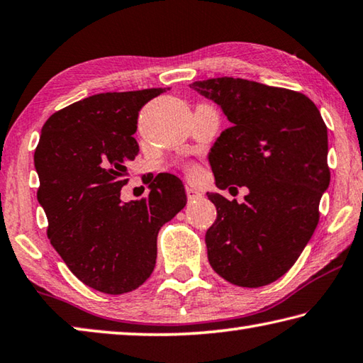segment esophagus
Returning a JSON list of instances; mask_svg holds the SVG:
<instances>
[{
  "label": "esophagus",
  "mask_w": 363,
  "mask_h": 363,
  "mask_svg": "<svg viewBox=\"0 0 363 363\" xmlns=\"http://www.w3.org/2000/svg\"><path fill=\"white\" fill-rule=\"evenodd\" d=\"M186 194H187V200H189V201H195V200H200V199H201V192H200V190L194 189L192 186H187V187H186Z\"/></svg>",
  "instance_id": "34e87169"
}]
</instances>
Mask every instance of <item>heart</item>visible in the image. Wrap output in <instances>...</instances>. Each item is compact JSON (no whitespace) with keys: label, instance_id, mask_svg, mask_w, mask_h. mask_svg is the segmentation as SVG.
<instances>
[{"label":"heart","instance_id":"obj_1","mask_svg":"<svg viewBox=\"0 0 363 363\" xmlns=\"http://www.w3.org/2000/svg\"><path fill=\"white\" fill-rule=\"evenodd\" d=\"M184 169H186V173L190 177H196V176H199V173H200V169H199V167H196V164H186V167H184Z\"/></svg>","mask_w":363,"mask_h":363}]
</instances>
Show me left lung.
<instances>
[{
	"label": "left lung",
	"mask_w": 363,
	"mask_h": 363,
	"mask_svg": "<svg viewBox=\"0 0 363 363\" xmlns=\"http://www.w3.org/2000/svg\"><path fill=\"white\" fill-rule=\"evenodd\" d=\"M233 125L209 154L216 186H246L245 201L208 194L217 219L206 232L208 260L223 279L262 287L286 274L311 240L330 182L327 125L300 91L240 77L196 81Z\"/></svg>",
	"instance_id": "obj_1"
}]
</instances>
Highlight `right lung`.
<instances>
[{"label":"right lung","mask_w":363,"mask_h":363,"mask_svg":"<svg viewBox=\"0 0 363 363\" xmlns=\"http://www.w3.org/2000/svg\"><path fill=\"white\" fill-rule=\"evenodd\" d=\"M167 90L98 94L57 111L43 127L35 167L48 238L71 273L98 292L140 287L154 272L160 227L187 203L181 179L168 173L147 182V196L121 200L127 164L140 152L138 114Z\"/></svg>","instance_id":"right-lung-1"}]
</instances>
